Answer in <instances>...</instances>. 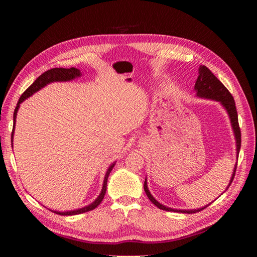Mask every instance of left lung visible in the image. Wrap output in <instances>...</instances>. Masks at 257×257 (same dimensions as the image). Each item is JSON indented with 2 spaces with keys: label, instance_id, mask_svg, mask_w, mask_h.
Wrapping results in <instances>:
<instances>
[{
  "label": "left lung",
  "instance_id": "1",
  "mask_svg": "<svg viewBox=\"0 0 257 257\" xmlns=\"http://www.w3.org/2000/svg\"><path fill=\"white\" fill-rule=\"evenodd\" d=\"M194 90L196 92V96L201 97V98H206V99H212V100H216L221 102V105L225 108V110L228 113V117H230V121L233 128V133H234V137H235L236 141V156L238 158L239 154V149H241V130H239V125H238V119H237V111H236V107H235V101H234V98L231 95V92L227 90L226 87L223 85L221 81L217 79L214 74H213L211 70L207 68L204 65H201L199 68V76L198 79L195 81L194 85ZM235 171H236V165L234 167L232 178L230 180V183H228L226 190L230 187L234 176H235ZM144 189L145 192L148 196L149 200L154 203L157 207H159L161 210L165 211H173V212H181V213H188V214H191V213H196L201 210L205 209L207 204L201 209H196V210H177V209H171V207H168L166 205H162L159 203L152 194L150 193V191L148 189V184H147V179L145 180V184H144Z\"/></svg>",
  "mask_w": 257,
  "mask_h": 257
}]
</instances>
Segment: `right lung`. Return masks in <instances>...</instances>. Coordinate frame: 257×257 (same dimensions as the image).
<instances>
[{
    "mask_svg": "<svg viewBox=\"0 0 257 257\" xmlns=\"http://www.w3.org/2000/svg\"><path fill=\"white\" fill-rule=\"evenodd\" d=\"M81 73L80 70L72 67V68H52L50 70H47V72L43 73L40 77L36 78V80L33 83L29 88H27L23 94H22L21 98L18 101V105L15 107V110H14V114H13V130H12V137H11V141H12L13 144V136H14V128H15V121H16V114H18V110L20 108V105L22 102H23L27 98L31 97L33 94H35L36 91H38L40 89H42L43 87H45L46 85L54 83V81H69V80H73L77 77H80ZM13 147V146H12ZM114 167V162L111 163V166L108 168V170L105 174V179H103V183H102V189H101V192L100 194L98 195V198L90 203L89 205H86L84 207H80V209L77 210H73V211H65V212H58V211H54L51 210L52 212L56 213V214L59 215H76V214H80V213H85V212H88L94 210L95 207H97L98 205L100 204V202L102 201L103 196L106 194V190H107V180L109 177V173L111 172L112 168Z\"/></svg>",
    "mask_w": 257,
    "mask_h": 257,
    "instance_id": "right-lung-1",
    "label": "right lung"
}]
</instances>
